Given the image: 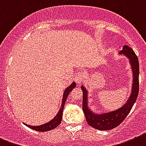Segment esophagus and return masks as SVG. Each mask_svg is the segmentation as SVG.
Wrapping results in <instances>:
<instances>
[{"instance_id":"esophagus-1","label":"esophagus","mask_w":146,"mask_h":146,"mask_svg":"<svg viewBox=\"0 0 146 146\" xmlns=\"http://www.w3.org/2000/svg\"><path fill=\"white\" fill-rule=\"evenodd\" d=\"M84 76H85V74H84V72L83 71H79V72H77L75 78H74L75 81H76V83L78 84H80L81 83L82 80L84 79Z\"/></svg>"}]
</instances>
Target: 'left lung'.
I'll list each match as a JSON object with an SVG mask.
<instances>
[{
    "instance_id": "obj_1",
    "label": "left lung",
    "mask_w": 146,
    "mask_h": 146,
    "mask_svg": "<svg viewBox=\"0 0 146 146\" xmlns=\"http://www.w3.org/2000/svg\"><path fill=\"white\" fill-rule=\"evenodd\" d=\"M120 55H125L129 60V63L133 71V85L132 91L128 100L119 109L113 111L103 113H95L88 107V91L87 89L81 86V90L83 92V111L85 115L86 120L89 126L99 130H110L118 126L123 121L129 113L130 112L132 107L135 104L139 94V64L138 58L134 52V51L128 46H124L120 52Z\"/></svg>"
}]
</instances>
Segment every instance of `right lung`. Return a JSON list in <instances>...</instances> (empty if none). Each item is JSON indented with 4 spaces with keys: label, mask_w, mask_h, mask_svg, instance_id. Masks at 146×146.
I'll use <instances>...</instances> for the list:
<instances>
[{
    "label": "right lung",
    "mask_w": 146,
    "mask_h": 146,
    "mask_svg": "<svg viewBox=\"0 0 146 146\" xmlns=\"http://www.w3.org/2000/svg\"><path fill=\"white\" fill-rule=\"evenodd\" d=\"M75 87H76V83H75L74 81H73V82L71 84V85L68 86L67 88L65 89V91H64V93H63L62 101V105H61L59 111L58 112V113L56 114V116H55L52 119H51L50 121L48 122V123H46L42 124V125H40V126H30V125H27V124H25V125L27 126H28V127H30V129H32L39 131V132H46V131L52 130L53 129L56 128V127L61 123V122H62L63 109H64V106H65V101L67 100L68 96L70 92H71V91L73 90V88H74Z\"/></svg>",
    "instance_id": "right-lung-1"
}]
</instances>
